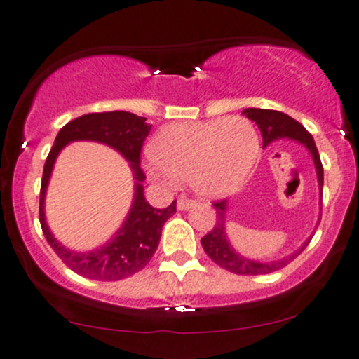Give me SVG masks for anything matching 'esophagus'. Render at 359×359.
Listing matches in <instances>:
<instances>
[{
    "mask_svg": "<svg viewBox=\"0 0 359 359\" xmlns=\"http://www.w3.org/2000/svg\"><path fill=\"white\" fill-rule=\"evenodd\" d=\"M195 205H197L195 200H189V198H184V197H180L179 200H177V208H179V210H189L190 207H195Z\"/></svg>",
    "mask_w": 359,
    "mask_h": 359,
    "instance_id": "34e87169",
    "label": "esophagus"
}]
</instances>
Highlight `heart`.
I'll list each match as a JSON object with an SVG mask.
<instances>
[{
	"mask_svg": "<svg viewBox=\"0 0 359 359\" xmlns=\"http://www.w3.org/2000/svg\"><path fill=\"white\" fill-rule=\"evenodd\" d=\"M257 156L259 135L250 119L175 123L152 140L149 169L162 180H190L195 192L218 198L245 184Z\"/></svg>",
	"mask_w": 359,
	"mask_h": 359,
	"instance_id": "heart-1",
	"label": "heart"
}]
</instances>
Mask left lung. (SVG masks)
<instances>
[{
    "mask_svg": "<svg viewBox=\"0 0 359 359\" xmlns=\"http://www.w3.org/2000/svg\"><path fill=\"white\" fill-rule=\"evenodd\" d=\"M251 121L257 124V128L261 130L262 135V146H267L269 142L280 140V137H290L295 140L307 147L310 154L313 157L315 169H317L318 177V185L320 190L323 187V165L320 161L318 149L315 146V141L310 133L299 121H295L294 118H290L289 114L276 111V109H261V108H248L243 111ZM213 207L217 208V223H215L213 229L207 233L200 243H202L205 252H207L210 259L217 262L219 267L226 269L229 272H235L240 276H259V274H271V272L283 269L289 264L290 261H294L305 248L309 246L310 240L304 243V246L290 255L289 257L279 261H251L246 259L235 252L229 243L224 236V212H226V200H217L213 202Z\"/></svg>",
    "mask_w": 359,
    "mask_h": 359,
    "instance_id": "1",
    "label": "left lung"
}]
</instances>
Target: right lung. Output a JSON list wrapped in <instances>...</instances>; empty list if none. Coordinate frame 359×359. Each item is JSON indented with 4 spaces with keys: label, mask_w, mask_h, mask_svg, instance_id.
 Wrapping results in <instances>:
<instances>
[{
    "label": "right lung",
    "mask_w": 359,
    "mask_h": 359,
    "mask_svg": "<svg viewBox=\"0 0 359 359\" xmlns=\"http://www.w3.org/2000/svg\"><path fill=\"white\" fill-rule=\"evenodd\" d=\"M149 130L151 126L146 123V118L128 111L88 113L67 123L55 137L54 146L46 159L44 172H42L39 222L49 246L55 251L62 262L79 276L109 283V280L126 279L142 271L154 256L161 240L162 226L175 213L177 200L167 208H154L147 203L142 194L141 182L146 179V175L140 165L141 151ZM80 139L104 142L121 151L132 162L138 180L135 203L127 222L111 242L90 253H74L60 247L50 235L43 217L45 189L55 157L65 144Z\"/></svg>",
    "instance_id": "obj_1"
}]
</instances>
